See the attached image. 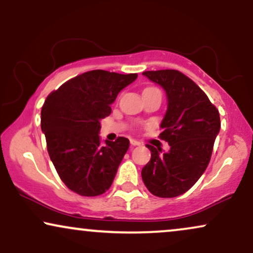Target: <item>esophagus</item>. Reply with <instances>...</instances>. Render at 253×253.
I'll return each instance as SVG.
<instances>
[{"instance_id": "esophagus-1", "label": "esophagus", "mask_w": 253, "mask_h": 253, "mask_svg": "<svg viewBox=\"0 0 253 253\" xmlns=\"http://www.w3.org/2000/svg\"><path fill=\"white\" fill-rule=\"evenodd\" d=\"M130 145H132V146H140L141 143H140L139 141H136V140H130Z\"/></svg>"}]
</instances>
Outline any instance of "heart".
Instances as JSON below:
<instances>
[{
	"mask_svg": "<svg viewBox=\"0 0 253 253\" xmlns=\"http://www.w3.org/2000/svg\"><path fill=\"white\" fill-rule=\"evenodd\" d=\"M153 89H158L156 87H153V86H149V87H146L145 91L143 92H147V91H153Z\"/></svg>",
	"mask_w": 253,
	"mask_h": 253,
	"instance_id": "1",
	"label": "heart"
}]
</instances>
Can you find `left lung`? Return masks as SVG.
<instances>
[{"mask_svg":"<svg viewBox=\"0 0 253 253\" xmlns=\"http://www.w3.org/2000/svg\"><path fill=\"white\" fill-rule=\"evenodd\" d=\"M147 78L165 88L168 108L160 139L170 149L146 145L150 161L142 168V181L158 197L180 196L202 176L220 128L219 113L208 95L189 77L177 70L145 71Z\"/></svg>","mask_w":253,"mask_h":253,"instance_id":"8db88e82","label":"left lung"}]
</instances>
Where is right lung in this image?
I'll return each instance as SVG.
<instances>
[{"mask_svg": "<svg viewBox=\"0 0 253 253\" xmlns=\"http://www.w3.org/2000/svg\"><path fill=\"white\" fill-rule=\"evenodd\" d=\"M137 73L93 70L75 77L52 91L41 112V127L49 156L60 180L73 193L99 196L110 189L129 140L99 139L100 120L111 114V104Z\"/></svg>", "mask_w": 253, "mask_h": 253, "instance_id": "add662e5", "label": "right lung"}]
</instances>
